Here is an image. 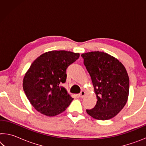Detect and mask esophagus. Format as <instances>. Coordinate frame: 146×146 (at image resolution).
<instances>
[{
	"label": "esophagus",
	"instance_id": "esophagus-1",
	"mask_svg": "<svg viewBox=\"0 0 146 146\" xmlns=\"http://www.w3.org/2000/svg\"><path fill=\"white\" fill-rule=\"evenodd\" d=\"M85 94H86V92H85L84 91H81L80 93V97H81V98H83L84 97Z\"/></svg>",
	"mask_w": 146,
	"mask_h": 146
}]
</instances>
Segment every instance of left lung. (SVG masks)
I'll list each match as a JSON object with an SVG mask.
<instances>
[{
	"mask_svg": "<svg viewBox=\"0 0 146 146\" xmlns=\"http://www.w3.org/2000/svg\"><path fill=\"white\" fill-rule=\"evenodd\" d=\"M81 56L97 98L95 107L86 112L95 119H111L127 101L129 80L127 71L118 59L104 52L91 51Z\"/></svg>",
	"mask_w": 146,
	"mask_h": 146,
	"instance_id": "8db88e82",
	"label": "left lung"
}]
</instances>
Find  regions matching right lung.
Here are the masks:
<instances>
[{"label":"right lung","mask_w":146,"mask_h":146,"mask_svg":"<svg viewBox=\"0 0 146 146\" xmlns=\"http://www.w3.org/2000/svg\"><path fill=\"white\" fill-rule=\"evenodd\" d=\"M80 54L51 51L35 60L23 79V89L29 102L43 115L53 117L66 110L73 98L62 84L66 82V69Z\"/></svg>","instance_id":"obj_1"}]
</instances>
